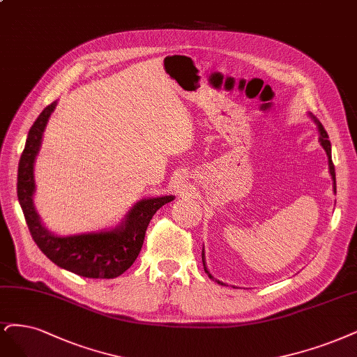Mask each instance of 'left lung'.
Returning a JSON list of instances; mask_svg holds the SVG:
<instances>
[{
    "label": "left lung",
    "mask_w": 357,
    "mask_h": 357,
    "mask_svg": "<svg viewBox=\"0 0 357 357\" xmlns=\"http://www.w3.org/2000/svg\"><path fill=\"white\" fill-rule=\"evenodd\" d=\"M316 121V119H314ZM317 122V128H319V134H321V137H319V140H321V144L324 146V149L326 151V155H328V161H329V173H331V176H333V178H334V190H335V167H334V164H333V158H331V142H329V139H328V132H326V130L324 128V126L321 124V122L319 121H316ZM202 263H204V268H205V272L208 273V270H206V267H205V260H204V251H202ZM208 276L211 278V275L208 273ZM218 282V280H217ZM220 285H223L221 284V282H218Z\"/></svg>",
    "instance_id": "obj_1"
}]
</instances>
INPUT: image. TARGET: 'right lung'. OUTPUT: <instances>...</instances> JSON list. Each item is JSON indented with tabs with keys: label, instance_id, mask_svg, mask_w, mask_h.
<instances>
[{
	"label": "right lung",
	"instance_id": "right-lung-1",
	"mask_svg": "<svg viewBox=\"0 0 357 357\" xmlns=\"http://www.w3.org/2000/svg\"><path fill=\"white\" fill-rule=\"evenodd\" d=\"M56 102L48 105L29 130L26 144L17 169V198L26 220L31 236L38 248L61 268L91 279H114L122 275L136 261L143 247L146 229L162 205L173 201V196L143 199L132 208L127 220L112 231L84 233L73 236H54L43 227L35 213L33 161L40 151L43 131Z\"/></svg>",
	"mask_w": 357,
	"mask_h": 357
}]
</instances>
